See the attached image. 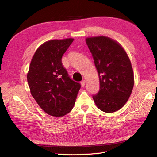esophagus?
<instances>
[{"label":"esophagus","mask_w":157,"mask_h":157,"mask_svg":"<svg viewBox=\"0 0 157 157\" xmlns=\"http://www.w3.org/2000/svg\"><path fill=\"white\" fill-rule=\"evenodd\" d=\"M80 83H81L82 86L83 87V86H84V85H85V84H86V81L84 80V79H83V80H82Z\"/></svg>","instance_id":"34e87169"}]
</instances>
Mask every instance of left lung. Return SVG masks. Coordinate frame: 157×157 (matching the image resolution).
Segmentation results:
<instances>
[{
	"instance_id": "8db88e82",
	"label": "left lung",
	"mask_w": 157,
	"mask_h": 157,
	"mask_svg": "<svg viewBox=\"0 0 157 157\" xmlns=\"http://www.w3.org/2000/svg\"><path fill=\"white\" fill-rule=\"evenodd\" d=\"M86 42L99 76L100 90L93 100L103 112L117 111L128 101L134 85L129 56L118 42L107 36L88 37Z\"/></svg>"
}]
</instances>
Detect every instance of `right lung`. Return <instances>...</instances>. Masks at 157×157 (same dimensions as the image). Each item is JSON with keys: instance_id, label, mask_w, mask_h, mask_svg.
Listing matches in <instances>:
<instances>
[{"instance_id": "add662e5", "label": "right lung", "mask_w": 157, "mask_h": 157, "mask_svg": "<svg viewBox=\"0 0 157 157\" xmlns=\"http://www.w3.org/2000/svg\"><path fill=\"white\" fill-rule=\"evenodd\" d=\"M73 38L51 40L33 55L27 79L32 96L48 115L61 117L71 111L81 85L69 78L61 58Z\"/></svg>"}]
</instances>
